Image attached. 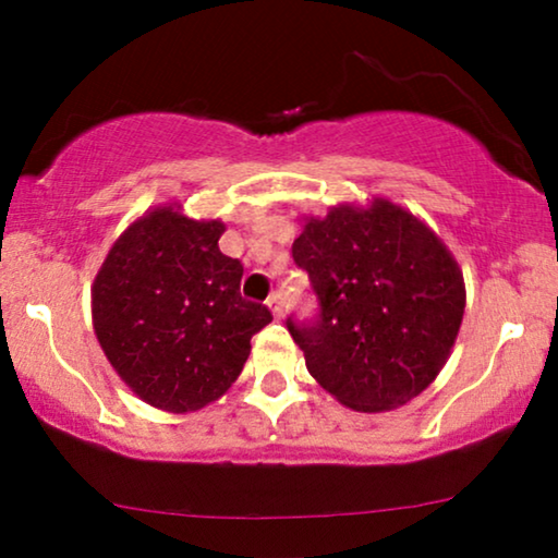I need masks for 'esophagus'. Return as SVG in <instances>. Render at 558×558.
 Returning <instances> with one entry per match:
<instances>
[{
	"mask_svg": "<svg viewBox=\"0 0 558 558\" xmlns=\"http://www.w3.org/2000/svg\"><path fill=\"white\" fill-rule=\"evenodd\" d=\"M266 304H269V310L274 312V317H281L284 315V296H281V292H274L269 300H266Z\"/></svg>",
	"mask_w": 558,
	"mask_h": 558,
	"instance_id": "obj_1",
	"label": "esophagus"
}]
</instances>
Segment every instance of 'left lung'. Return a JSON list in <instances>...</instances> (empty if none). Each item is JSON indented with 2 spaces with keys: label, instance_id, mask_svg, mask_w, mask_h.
<instances>
[{
  "label": "left lung",
  "instance_id": "8db88e82",
  "mask_svg": "<svg viewBox=\"0 0 558 558\" xmlns=\"http://www.w3.org/2000/svg\"><path fill=\"white\" fill-rule=\"evenodd\" d=\"M317 315L287 317L307 371L355 411L401 407L437 378L464 315V284L437 235L399 205L335 208L292 246Z\"/></svg>",
  "mask_w": 558,
  "mask_h": 558
}]
</instances>
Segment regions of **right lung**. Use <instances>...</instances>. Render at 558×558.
<instances>
[{
	"label": "right lung",
	"instance_id": "obj_1",
	"mask_svg": "<svg viewBox=\"0 0 558 558\" xmlns=\"http://www.w3.org/2000/svg\"><path fill=\"white\" fill-rule=\"evenodd\" d=\"M220 220L172 208L136 220L94 281V327L106 357L151 407L195 411L239 378L251 338L271 323L241 296L243 264L220 254Z\"/></svg>",
	"mask_w": 558,
	"mask_h": 558
}]
</instances>
